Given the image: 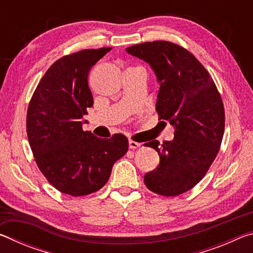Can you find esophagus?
Listing matches in <instances>:
<instances>
[{
  "instance_id": "esophagus-1",
  "label": "esophagus",
  "mask_w": 253,
  "mask_h": 253,
  "mask_svg": "<svg viewBox=\"0 0 253 253\" xmlns=\"http://www.w3.org/2000/svg\"><path fill=\"white\" fill-rule=\"evenodd\" d=\"M128 144H129V148H131V149H136V148H138V147L142 146V144L134 142V140H129V142H128Z\"/></svg>"
}]
</instances>
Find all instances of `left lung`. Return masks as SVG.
Masks as SVG:
<instances>
[{
  "instance_id": "1",
  "label": "left lung",
  "mask_w": 253,
  "mask_h": 253,
  "mask_svg": "<svg viewBox=\"0 0 253 253\" xmlns=\"http://www.w3.org/2000/svg\"><path fill=\"white\" fill-rule=\"evenodd\" d=\"M126 51L155 72L158 119L175 128L170 142L145 144L160 155L157 169L145 174V185L164 196L185 193L205 176L219 153L225 121L220 92L202 63L183 46L153 41Z\"/></svg>"
}]
</instances>
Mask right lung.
<instances>
[{
  "mask_svg": "<svg viewBox=\"0 0 253 253\" xmlns=\"http://www.w3.org/2000/svg\"><path fill=\"white\" fill-rule=\"evenodd\" d=\"M110 50L85 49L60 58L30 100V147L41 173L61 193L83 196L99 191L115 163L128 151L123 134L102 139L83 129L81 118L93 105L88 74Z\"/></svg>",
  "mask_w": 253,
  "mask_h": 253,
  "instance_id": "add662e5",
  "label": "right lung"
}]
</instances>
